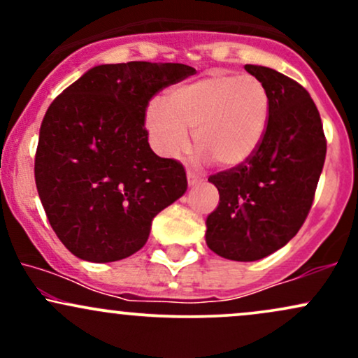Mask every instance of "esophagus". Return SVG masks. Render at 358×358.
Instances as JSON below:
<instances>
[{
    "label": "esophagus",
    "mask_w": 358,
    "mask_h": 358,
    "mask_svg": "<svg viewBox=\"0 0 358 358\" xmlns=\"http://www.w3.org/2000/svg\"><path fill=\"white\" fill-rule=\"evenodd\" d=\"M187 178H188V185H196V183H200L203 180V176L199 173V171H195V170H188V173H187Z\"/></svg>",
    "instance_id": "34e87169"
}]
</instances>
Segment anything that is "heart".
Masks as SVG:
<instances>
[{
    "label": "heart",
    "instance_id": "1",
    "mask_svg": "<svg viewBox=\"0 0 358 358\" xmlns=\"http://www.w3.org/2000/svg\"><path fill=\"white\" fill-rule=\"evenodd\" d=\"M271 113L269 90L254 76L212 72L170 89L163 104L153 102L146 126L158 153L178 156L193 143L213 163L237 166L261 145Z\"/></svg>",
    "mask_w": 358,
    "mask_h": 358
}]
</instances>
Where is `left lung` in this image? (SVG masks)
<instances>
[{
    "mask_svg": "<svg viewBox=\"0 0 358 358\" xmlns=\"http://www.w3.org/2000/svg\"><path fill=\"white\" fill-rule=\"evenodd\" d=\"M269 90L271 113L248 162L208 176L220 195L207 217V245L231 261L276 252L305 224L322 175L327 138L310 92L262 65H245Z\"/></svg>",
    "mask_w": 358,
    "mask_h": 358,
    "instance_id": "1",
    "label": "left lung"
}]
</instances>
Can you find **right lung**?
Masks as SVG:
<instances>
[{"label": "right lung", "instance_id": "obj_1", "mask_svg": "<svg viewBox=\"0 0 358 358\" xmlns=\"http://www.w3.org/2000/svg\"><path fill=\"white\" fill-rule=\"evenodd\" d=\"M183 64L97 65L55 97L35 153V182L57 237L90 262L129 257L151 220L187 192L185 166L148 143L146 109L195 73Z\"/></svg>", "mask_w": 358, "mask_h": 358}]
</instances>
